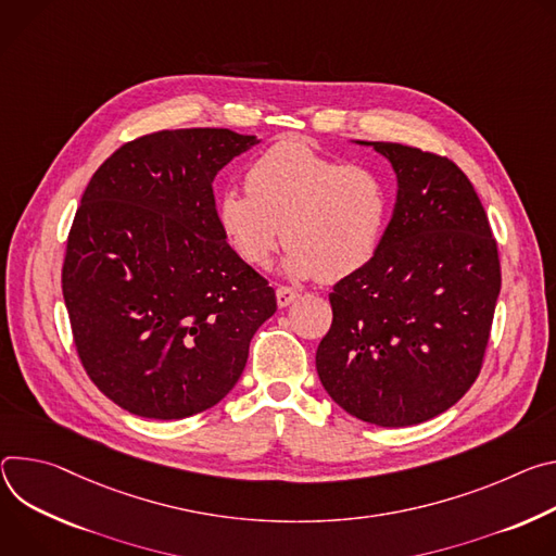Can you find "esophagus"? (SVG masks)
I'll return each instance as SVG.
<instances>
[{"instance_id":"34e87169","label":"esophagus","mask_w":556,"mask_h":556,"mask_svg":"<svg viewBox=\"0 0 556 556\" xmlns=\"http://www.w3.org/2000/svg\"><path fill=\"white\" fill-rule=\"evenodd\" d=\"M300 293L291 287H278L276 289V300H278V306H289Z\"/></svg>"}]
</instances>
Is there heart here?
<instances>
[{"label":"heart","instance_id":"obj_1","mask_svg":"<svg viewBox=\"0 0 556 556\" xmlns=\"http://www.w3.org/2000/svg\"><path fill=\"white\" fill-rule=\"evenodd\" d=\"M244 190L216 199V223L236 258L254 269L267 267L285 240L289 276L336 282L364 269L380 250L389 194L371 167L282 141L250 165Z\"/></svg>","mask_w":556,"mask_h":556}]
</instances>
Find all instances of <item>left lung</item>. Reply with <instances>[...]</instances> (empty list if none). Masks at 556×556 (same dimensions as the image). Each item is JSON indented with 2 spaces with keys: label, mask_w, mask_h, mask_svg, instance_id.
Wrapping results in <instances>:
<instances>
[{
  "label": "left lung",
  "mask_w": 556,
  "mask_h": 556,
  "mask_svg": "<svg viewBox=\"0 0 556 556\" xmlns=\"http://www.w3.org/2000/svg\"><path fill=\"white\" fill-rule=\"evenodd\" d=\"M366 146L391 161L397 203L376 258L329 293L333 323L316 366L346 413L400 428L444 413L475 384L502 265L472 182L448 156Z\"/></svg>",
  "instance_id": "1"
}]
</instances>
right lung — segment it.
Listing matches in <instances>:
<instances>
[{
  "instance_id": "obj_1",
  "label": "right lung",
  "mask_w": 556,
  "mask_h": 556,
  "mask_svg": "<svg viewBox=\"0 0 556 556\" xmlns=\"http://www.w3.org/2000/svg\"><path fill=\"white\" fill-rule=\"evenodd\" d=\"M254 137L159 130L123 143L77 207L61 289L81 366L139 417L182 419L238 382L276 293L216 223L214 176Z\"/></svg>"
}]
</instances>
